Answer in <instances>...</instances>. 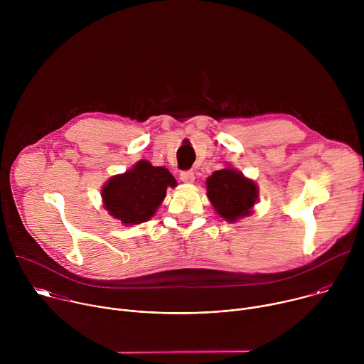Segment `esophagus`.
I'll use <instances>...</instances> for the list:
<instances>
[{"label":"esophagus","instance_id":"1","mask_svg":"<svg viewBox=\"0 0 364 364\" xmlns=\"http://www.w3.org/2000/svg\"><path fill=\"white\" fill-rule=\"evenodd\" d=\"M180 180H181L183 183H186V184H193L194 180H196V177H194V173H193V171H183V173L180 174Z\"/></svg>","mask_w":364,"mask_h":364}]
</instances>
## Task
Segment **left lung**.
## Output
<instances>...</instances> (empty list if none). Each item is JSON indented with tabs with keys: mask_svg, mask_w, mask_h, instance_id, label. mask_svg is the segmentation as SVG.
<instances>
[{
	"mask_svg": "<svg viewBox=\"0 0 364 364\" xmlns=\"http://www.w3.org/2000/svg\"><path fill=\"white\" fill-rule=\"evenodd\" d=\"M205 191L215 212L230 223L250 216L259 200L257 184L230 166L205 180Z\"/></svg>",
	"mask_w": 364,
	"mask_h": 364,
	"instance_id": "obj_1",
	"label": "left lung"
}]
</instances>
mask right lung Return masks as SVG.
<instances>
[{"label":"right lung","instance_id":"right-lung-1","mask_svg":"<svg viewBox=\"0 0 364 364\" xmlns=\"http://www.w3.org/2000/svg\"><path fill=\"white\" fill-rule=\"evenodd\" d=\"M168 187H177V181L166 167L139 160L102 186L103 209L125 226L148 222L159 210Z\"/></svg>","mask_w":364,"mask_h":364}]
</instances>
